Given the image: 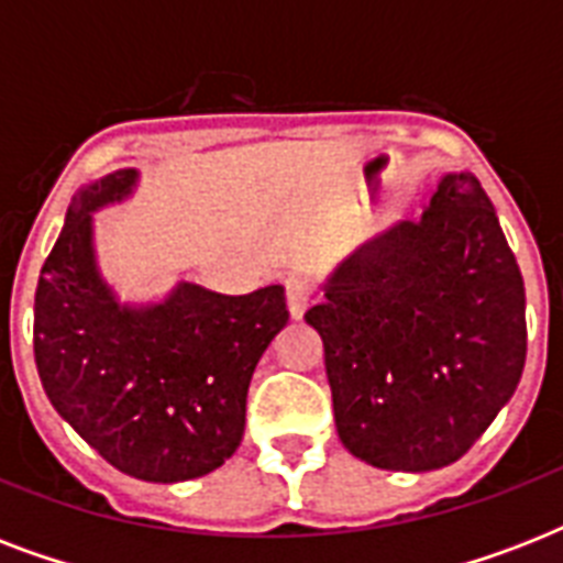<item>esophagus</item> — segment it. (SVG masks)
<instances>
[{"mask_svg":"<svg viewBox=\"0 0 563 563\" xmlns=\"http://www.w3.org/2000/svg\"><path fill=\"white\" fill-rule=\"evenodd\" d=\"M312 295H316V289H312V283H309L307 277L291 274L289 280H286V307H289V316L295 318V321L303 318L307 307L312 303Z\"/></svg>","mask_w":563,"mask_h":563,"instance_id":"obj_1","label":"esophagus"}]
</instances>
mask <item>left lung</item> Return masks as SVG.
Listing matches in <instances>:
<instances>
[{"mask_svg": "<svg viewBox=\"0 0 563 563\" xmlns=\"http://www.w3.org/2000/svg\"><path fill=\"white\" fill-rule=\"evenodd\" d=\"M303 318L324 342L342 444L383 471L459 462L526 365L523 277L471 172L444 175L420 221L344 256Z\"/></svg>", "mask_w": 563, "mask_h": 563, "instance_id": "left-lung-1", "label": "left lung"}]
</instances>
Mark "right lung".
<instances>
[{"mask_svg": "<svg viewBox=\"0 0 563 563\" xmlns=\"http://www.w3.org/2000/svg\"><path fill=\"white\" fill-rule=\"evenodd\" d=\"M119 169L78 189L34 295V362L55 411L117 471L187 482L236 453L256 362L289 321L283 286L219 295L180 280L119 303L92 247V212L134 192Z\"/></svg>", "mask_w": 563, "mask_h": 563, "instance_id": "right-lung-1", "label": "right lung"}]
</instances>
